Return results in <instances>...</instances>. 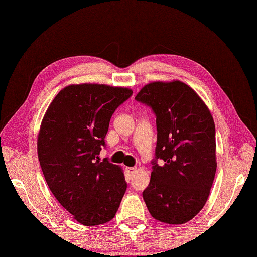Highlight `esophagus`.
Masks as SVG:
<instances>
[{"mask_svg":"<svg viewBox=\"0 0 257 257\" xmlns=\"http://www.w3.org/2000/svg\"><path fill=\"white\" fill-rule=\"evenodd\" d=\"M126 172H127L129 177H133L135 175V173H136V168H134V167H127L126 168Z\"/></svg>","mask_w":257,"mask_h":257,"instance_id":"1","label":"esophagus"}]
</instances>
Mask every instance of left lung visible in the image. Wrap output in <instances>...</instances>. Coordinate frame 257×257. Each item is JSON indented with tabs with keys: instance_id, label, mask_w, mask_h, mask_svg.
<instances>
[{
	"instance_id": "obj_1",
	"label": "left lung",
	"mask_w": 257,
	"mask_h": 257,
	"mask_svg": "<svg viewBox=\"0 0 257 257\" xmlns=\"http://www.w3.org/2000/svg\"><path fill=\"white\" fill-rule=\"evenodd\" d=\"M135 98L156 116L155 159L143 200L156 220L181 225L199 214L213 186L217 167L213 116L196 92L179 80L148 83Z\"/></svg>"
}]
</instances>
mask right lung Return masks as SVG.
Returning <instances> with one entry per match:
<instances>
[{"label": "right lung", "mask_w": 257, "mask_h": 257, "mask_svg": "<svg viewBox=\"0 0 257 257\" xmlns=\"http://www.w3.org/2000/svg\"><path fill=\"white\" fill-rule=\"evenodd\" d=\"M131 95L127 88L70 84L45 111L38 135L42 173L56 200L81 225L113 219L126 192L122 169L98 155L111 115Z\"/></svg>", "instance_id": "1"}]
</instances>
